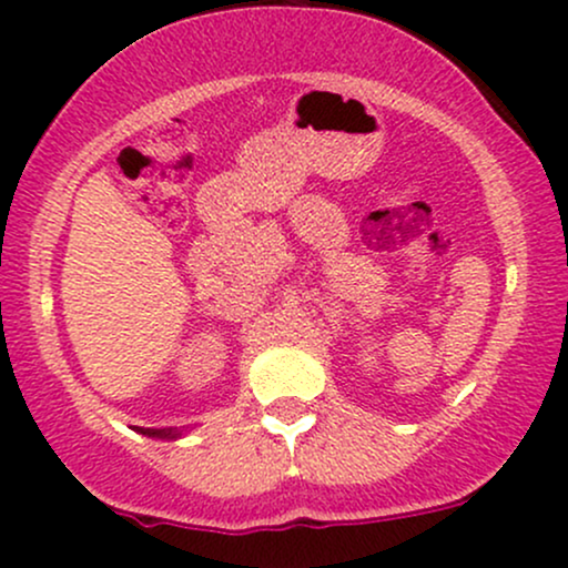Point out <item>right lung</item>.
<instances>
[{"label":"right lung","instance_id":"1","mask_svg":"<svg viewBox=\"0 0 568 568\" xmlns=\"http://www.w3.org/2000/svg\"><path fill=\"white\" fill-rule=\"evenodd\" d=\"M139 433L152 435V438H154V435H160V438H175V435H179V433H175V429H154V427H141Z\"/></svg>","mask_w":568,"mask_h":568}]
</instances>
